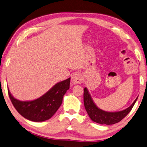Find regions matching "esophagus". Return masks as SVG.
<instances>
[{"mask_svg": "<svg viewBox=\"0 0 147 147\" xmlns=\"http://www.w3.org/2000/svg\"><path fill=\"white\" fill-rule=\"evenodd\" d=\"M71 82L74 84H78L82 82V76L80 73H75L71 76Z\"/></svg>", "mask_w": 147, "mask_h": 147, "instance_id": "34e87169", "label": "esophagus"}]
</instances>
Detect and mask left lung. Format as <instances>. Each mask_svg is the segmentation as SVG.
<instances>
[{"instance_id": "left-lung-1", "label": "left lung", "mask_w": 147, "mask_h": 147, "mask_svg": "<svg viewBox=\"0 0 147 147\" xmlns=\"http://www.w3.org/2000/svg\"><path fill=\"white\" fill-rule=\"evenodd\" d=\"M137 98L138 97H137L131 106L124 111L114 112V113L107 112L99 109L95 105L87 88H84V104L86 111H87V113L92 120L101 124L111 125L119 122L131 111Z\"/></svg>"}]
</instances>
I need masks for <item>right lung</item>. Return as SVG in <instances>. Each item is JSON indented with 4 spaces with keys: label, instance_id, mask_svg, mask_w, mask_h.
<instances>
[{
    "label": "right lung",
    "instance_id": "1",
    "mask_svg": "<svg viewBox=\"0 0 147 147\" xmlns=\"http://www.w3.org/2000/svg\"><path fill=\"white\" fill-rule=\"evenodd\" d=\"M70 80L69 78L57 83L42 96L33 101H19L8 89V95L13 107L25 118L32 122H43L50 119L61 106L63 95L69 89Z\"/></svg>",
    "mask_w": 147,
    "mask_h": 147
}]
</instances>
